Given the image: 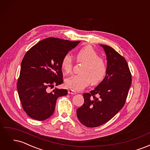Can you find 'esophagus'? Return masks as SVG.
Returning <instances> with one entry per match:
<instances>
[{"label": "esophagus", "mask_w": 150, "mask_h": 150, "mask_svg": "<svg viewBox=\"0 0 150 150\" xmlns=\"http://www.w3.org/2000/svg\"><path fill=\"white\" fill-rule=\"evenodd\" d=\"M68 94H76V93L74 91L72 90V89H69L68 90Z\"/></svg>", "instance_id": "34e87169"}]
</instances>
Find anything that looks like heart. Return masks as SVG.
Returning <instances> with one entry per match:
<instances>
[{
  "instance_id": "1",
  "label": "heart",
  "mask_w": 150,
  "mask_h": 150,
  "mask_svg": "<svg viewBox=\"0 0 150 150\" xmlns=\"http://www.w3.org/2000/svg\"><path fill=\"white\" fill-rule=\"evenodd\" d=\"M77 61L84 64L81 67V74L74 75L67 78L65 86L67 88L81 91L88 86L100 83L105 78L107 66L103 58L91 46H86L79 49L76 53ZM61 68L66 74H70L72 70L73 62L69 54H66L61 61Z\"/></svg>"
}]
</instances>
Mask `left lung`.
Masks as SVG:
<instances>
[{"mask_svg":"<svg viewBox=\"0 0 150 150\" xmlns=\"http://www.w3.org/2000/svg\"><path fill=\"white\" fill-rule=\"evenodd\" d=\"M101 46L108 61L106 77L94 90L83 94L84 103L76 111L79 121L89 128L106 123L121 110L132 81L125 57L110 46Z\"/></svg>","mask_w":150,"mask_h":150,"instance_id":"obj_1","label":"left lung"}]
</instances>
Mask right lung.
<instances>
[{"instance_id":"add662e5","label":"right lung","mask_w":150,"mask_h":150,"mask_svg":"<svg viewBox=\"0 0 150 150\" xmlns=\"http://www.w3.org/2000/svg\"><path fill=\"white\" fill-rule=\"evenodd\" d=\"M80 41L56 38L40 40L26 52L21 62L17 88L22 108L30 117L43 121L52 116L57 99L67 91L49 89L63 83L61 61Z\"/></svg>"}]
</instances>
